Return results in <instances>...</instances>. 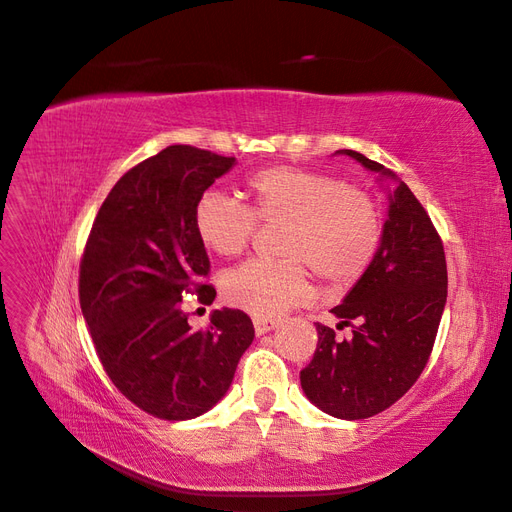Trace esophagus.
<instances>
[{"label":"esophagus","instance_id":"1","mask_svg":"<svg viewBox=\"0 0 512 512\" xmlns=\"http://www.w3.org/2000/svg\"><path fill=\"white\" fill-rule=\"evenodd\" d=\"M277 327V320L273 318H254V331L256 335H265Z\"/></svg>","mask_w":512,"mask_h":512}]
</instances>
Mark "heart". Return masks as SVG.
I'll return each mask as SVG.
<instances>
[{
  "label": "heart",
  "mask_w": 512,
  "mask_h": 512,
  "mask_svg": "<svg viewBox=\"0 0 512 512\" xmlns=\"http://www.w3.org/2000/svg\"><path fill=\"white\" fill-rule=\"evenodd\" d=\"M247 207L207 192L194 209V230L209 252H245L258 224H282L280 260H247L222 280L224 299L256 318H273L312 297L307 266L333 290L354 286L382 243V213L356 185L322 170L267 166L245 179Z\"/></svg>",
  "instance_id": "obj_1"
}]
</instances>
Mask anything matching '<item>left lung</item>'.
<instances>
[{
	"instance_id": "left-lung-1",
	"label": "left lung",
	"mask_w": 512,
	"mask_h": 512,
	"mask_svg": "<svg viewBox=\"0 0 512 512\" xmlns=\"http://www.w3.org/2000/svg\"><path fill=\"white\" fill-rule=\"evenodd\" d=\"M365 168L395 179L389 220L367 273L331 312L350 339H337L316 322L318 346L301 371L307 399L322 412L346 421L391 408L423 374L446 305L444 245L427 211L391 170L342 149Z\"/></svg>"
}]
</instances>
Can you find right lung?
<instances>
[{"label":"right lung","instance_id":"obj_1","mask_svg":"<svg viewBox=\"0 0 512 512\" xmlns=\"http://www.w3.org/2000/svg\"><path fill=\"white\" fill-rule=\"evenodd\" d=\"M232 166L192 145L162 149L115 183L85 243L79 299L98 359L121 395L164 421L218 404L254 339L241 309H215L198 331L181 309L185 294L215 299L194 209Z\"/></svg>","mask_w":512,"mask_h":512}]
</instances>
